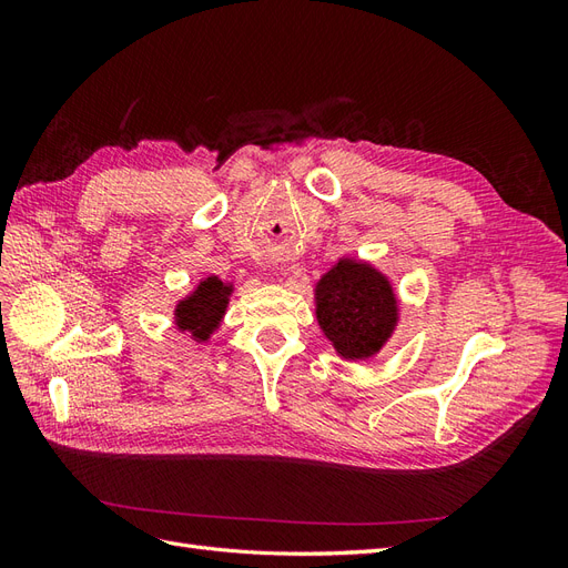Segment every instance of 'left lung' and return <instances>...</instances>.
Listing matches in <instances>:
<instances>
[{"label": "left lung", "mask_w": 568, "mask_h": 568, "mask_svg": "<svg viewBox=\"0 0 568 568\" xmlns=\"http://www.w3.org/2000/svg\"><path fill=\"white\" fill-rule=\"evenodd\" d=\"M320 329L346 359H367L384 348L398 324V301L369 263L341 257L315 286Z\"/></svg>", "instance_id": "1"}]
</instances>
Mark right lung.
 Masks as SVG:
<instances>
[{
	"label": "right lung",
	"instance_id": "right-lung-1",
	"mask_svg": "<svg viewBox=\"0 0 568 568\" xmlns=\"http://www.w3.org/2000/svg\"><path fill=\"white\" fill-rule=\"evenodd\" d=\"M232 296V284L220 277H205L199 286L175 305V324L180 332H189L194 341H209L225 317Z\"/></svg>",
	"mask_w": 568,
	"mask_h": 568
}]
</instances>
